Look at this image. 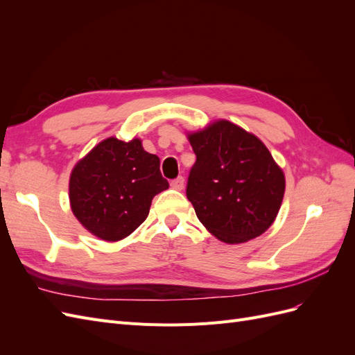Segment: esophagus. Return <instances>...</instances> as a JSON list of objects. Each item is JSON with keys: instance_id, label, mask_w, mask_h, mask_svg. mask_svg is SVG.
I'll return each mask as SVG.
<instances>
[{"instance_id": "34e87169", "label": "esophagus", "mask_w": 355, "mask_h": 355, "mask_svg": "<svg viewBox=\"0 0 355 355\" xmlns=\"http://www.w3.org/2000/svg\"><path fill=\"white\" fill-rule=\"evenodd\" d=\"M184 185H185V179L182 178V176H179V178H176V179H173V180L170 182V187L173 188V189H176V191L184 189Z\"/></svg>"}]
</instances>
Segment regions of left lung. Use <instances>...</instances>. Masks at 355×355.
<instances>
[{
	"mask_svg": "<svg viewBox=\"0 0 355 355\" xmlns=\"http://www.w3.org/2000/svg\"><path fill=\"white\" fill-rule=\"evenodd\" d=\"M197 155L187 197L197 218L218 240L240 244L274 223L286 179L259 137L228 120L188 133Z\"/></svg>",
	"mask_w": 355,
	"mask_h": 355,
	"instance_id": "obj_1",
	"label": "left lung"
}]
</instances>
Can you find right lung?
<instances>
[{"label": "right lung", "mask_w": 355, "mask_h": 355, "mask_svg": "<svg viewBox=\"0 0 355 355\" xmlns=\"http://www.w3.org/2000/svg\"><path fill=\"white\" fill-rule=\"evenodd\" d=\"M167 188L159 158L145 151L141 139L108 137L72 168L69 202L89 232L120 241L148 218L153 198Z\"/></svg>", "instance_id": "right-lung-1"}]
</instances>
